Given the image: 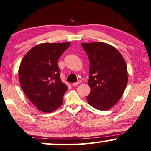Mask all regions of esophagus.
Listing matches in <instances>:
<instances>
[{
  "label": "esophagus",
  "instance_id": "1",
  "mask_svg": "<svg viewBox=\"0 0 151 151\" xmlns=\"http://www.w3.org/2000/svg\"><path fill=\"white\" fill-rule=\"evenodd\" d=\"M80 83V81H79V82H75V83H72V86H78V85H79Z\"/></svg>",
  "mask_w": 151,
  "mask_h": 151
}]
</instances>
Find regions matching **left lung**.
<instances>
[{"mask_svg": "<svg viewBox=\"0 0 151 151\" xmlns=\"http://www.w3.org/2000/svg\"><path fill=\"white\" fill-rule=\"evenodd\" d=\"M90 60L86 97L90 106L101 111L113 107L126 89L128 76L126 63L117 48L105 42L82 43Z\"/></svg>", "mask_w": 151, "mask_h": 151, "instance_id": "left-lung-1", "label": "left lung"}]
</instances>
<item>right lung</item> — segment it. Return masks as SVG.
<instances>
[{"label": "right lung", "mask_w": 151, "mask_h": 151, "mask_svg": "<svg viewBox=\"0 0 151 151\" xmlns=\"http://www.w3.org/2000/svg\"><path fill=\"white\" fill-rule=\"evenodd\" d=\"M70 45L39 44L32 48L21 62V86L29 101L42 112H52L63 103L68 86L61 82L57 61Z\"/></svg>", "instance_id": "add662e5"}]
</instances>
